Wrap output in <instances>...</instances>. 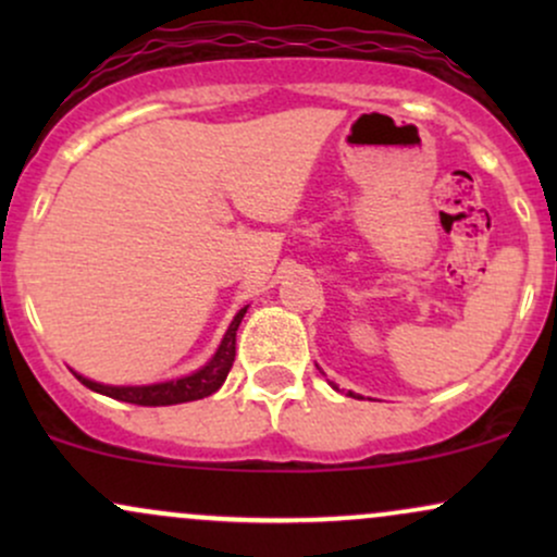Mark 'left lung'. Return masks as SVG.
Wrapping results in <instances>:
<instances>
[{"instance_id":"1","label":"left lung","mask_w":557,"mask_h":557,"mask_svg":"<svg viewBox=\"0 0 557 557\" xmlns=\"http://www.w3.org/2000/svg\"><path fill=\"white\" fill-rule=\"evenodd\" d=\"M348 395H354V393H348Z\"/></svg>"}]
</instances>
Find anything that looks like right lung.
Returning a JSON list of instances; mask_svg holds the SVG:
<instances>
[{"label": "right lung", "instance_id": "1", "mask_svg": "<svg viewBox=\"0 0 557 557\" xmlns=\"http://www.w3.org/2000/svg\"><path fill=\"white\" fill-rule=\"evenodd\" d=\"M246 309H240L235 314L233 324H230L225 337H222V345L216 348L214 359L207 363L203 369H198L190 376H181V380L172 382H162V385H146V387H112V385H99V382L86 380V376H78V382H83L88 389L101 395H110L114 400L123 403H136V406H175V403H188V400H201L207 395L216 393L225 382V376L230 374L235 361V332H238V324Z\"/></svg>", "mask_w": 557, "mask_h": 557}]
</instances>
